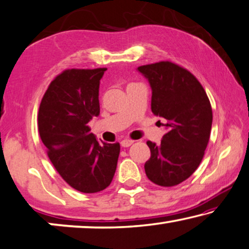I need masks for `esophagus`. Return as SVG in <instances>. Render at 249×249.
Segmentation results:
<instances>
[{
    "instance_id": "obj_1",
    "label": "esophagus",
    "mask_w": 249,
    "mask_h": 249,
    "mask_svg": "<svg viewBox=\"0 0 249 249\" xmlns=\"http://www.w3.org/2000/svg\"><path fill=\"white\" fill-rule=\"evenodd\" d=\"M133 142H134V141H132V140L125 139V140H123V141L121 142V145L123 146V148H128V146H131L133 144Z\"/></svg>"
}]
</instances>
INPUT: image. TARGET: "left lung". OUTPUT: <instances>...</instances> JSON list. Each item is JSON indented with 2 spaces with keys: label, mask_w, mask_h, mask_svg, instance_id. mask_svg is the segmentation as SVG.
I'll return each mask as SVG.
<instances>
[{
  "label": "left lung",
  "mask_w": 249,
  "mask_h": 249,
  "mask_svg": "<svg viewBox=\"0 0 249 249\" xmlns=\"http://www.w3.org/2000/svg\"><path fill=\"white\" fill-rule=\"evenodd\" d=\"M151 87V110L167 121L160 144H146L151 157L144 164L146 176L159 186L186 180L201 163L209 143L212 108L197 79L171 62L139 66Z\"/></svg>",
  "instance_id": "obj_1"
}]
</instances>
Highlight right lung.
I'll list each match as a JSON object with an SVG mask.
<instances>
[{
	"mask_svg": "<svg viewBox=\"0 0 249 249\" xmlns=\"http://www.w3.org/2000/svg\"><path fill=\"white\" fill-rule=\"evenodd\" d=\"M107 69L66 70L51 82L38 113V129L48 158L74 190L97 193L109 186L120 143L99 142L89 122L99 116V85Z\"/></svg>",
	"mask_w": 249,
	"mask_h": 249,
	"instance_id": "add662e5",
	"label": "right lung"
}]
</instances>
